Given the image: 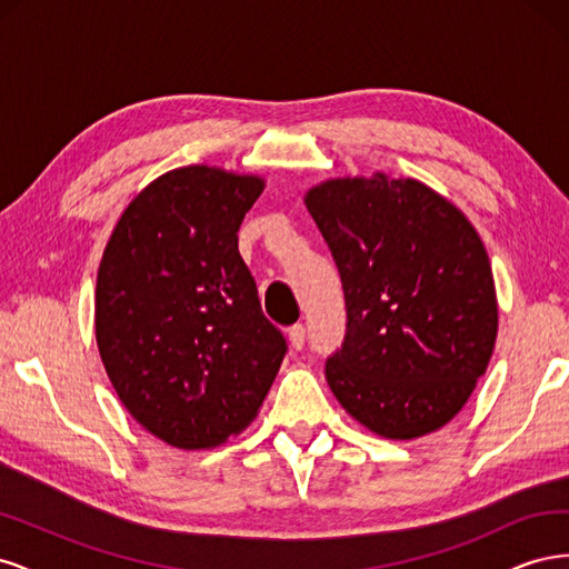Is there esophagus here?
Wrapping results in <instances>:
<instances>
[{"mask_svg":"<svg viewBox=\"0 0 569 569\" xmlns=\"http://www.w3.org/2000/svg\"><path fill=\"white\" fill-rule=\"evenodd\" d=\"M289 343H291V349H303V343H306V327L303 325H291L289 327Z\"/></svg>","mask_w":569,"mask_h":569,"instance_id":"34e87169","label":"esophagus"}]
</instances>
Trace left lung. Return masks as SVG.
<instances>
[{
	"instance_id": "obj_1",
	"label": "left lung",
	"mask_w": 569,
	"mask_h": 569,
	"mask_svg": "<svg viewBox=\"0 0 569 569\" xmlns=\"http://www.w3.org/2000/svg\"><path fill=\"white\" fill-rule=\"evenodd\" d=\"M306 209L347 301L327 385L375 435L435 432L470 399L496 341L493 274L477 230L435 189L385 173L322 182Z\"/></svg>"
}]
</instances>
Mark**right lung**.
Segmentation results:
<instances>
[{"instance_id":"add662e5","label":"right lung","mask_w":569,"mask_h":569,"mask_svg":"<svg viewBox=\"0 0 569 569\" xmlns=\"http://www.w3.org/2000/svg\"><path fill=\"white\" fill-rule=\"evenodd\" d=\"M261 192V178L170 170L130 201L101 258L94 327L109 380L178 449L242 432L287 353L237 247Z\"/></svg>"}]
</instances>
